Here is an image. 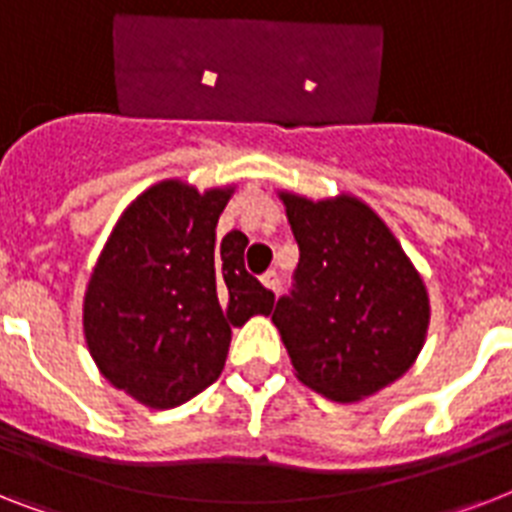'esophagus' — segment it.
<instances>
[{
  "label": "esophagus",
  "instance_id": "esophagus-1",
  "mask_svg": "<svg viewBox=\"0 0 512 512\" xmlns=\"http://www.w3.org/2000/svg\"><path fill=\"white\" fill-rule=\"evenodd\" d=\"M260 281H263L265 289H271V292H279V273H276V271H265L263 276H260Z\"/></svg>",
  "mask_w": 512,
  "mask_h": 512
}]
</instances>
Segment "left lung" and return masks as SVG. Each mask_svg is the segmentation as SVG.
I'll use <instances>...</instances> for the list:
<instances>
[{"label":"left lung","mask_w":512,"mask_h":512,"mask_svg":"<svg viewBox=\"0 0 512 512\" xmlns=\"http://www.w3.org/2000/svg\"><path fill=\"white\" fill-rule=\"evenodd\" d=\"M300 263L273 324L300 382L358 401L414 364L428 335L420 273L390 228L356 196L311 201L281 191Z\"/></svg>","instance_id":"left-lung-1"}]
</instances>
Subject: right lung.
I'll return each instance as SVG.
<instances>
[{
    "mask_svg": "<svg viewBox=\"0 0 512 512\" xmlns=\"http://www.w3.org/2000/svg\"><path fill=\"white\" fill-rule=\"evenodd\" d=\"M233 188L162 180L124 209L84 292V340L100 374L151 409L191 401L220 377L231 329L273 311L244 268L247 236L217 220Z\"/></svg>",
    "mask_w": 512,
    "mask_h": 512,
    "instance_id": "1",
    "label": "right lung"
}]
</instances>
